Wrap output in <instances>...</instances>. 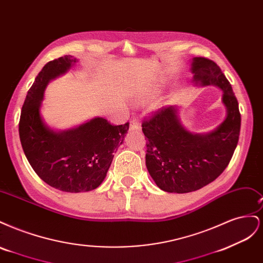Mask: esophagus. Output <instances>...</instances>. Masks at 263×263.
Segmentation results:
<instances>
[{"mask_svg": "<svg viewBox=\"0 0 263 263\" xmlns=\"http://www.w3.org/2000/svg\"><path fill=\"white\" fill-rule=\"evenodd\" d=\"M129 129H140V124L137 121V119H132L130 125H129Z\"/></svg>", "mask_w": 263, "mask_h": 263, "instance_id": "1", "label": "esophagus"}]
</instances>
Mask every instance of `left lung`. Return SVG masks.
Here are the masks:
<instances>
[{
	"instance_id": "1",
	"label": "left lung",
	"mask_w": 263,
	"mask_h": 263,
	"mask_svg": "<svg viewBox=\"0 0 263 263\" xmlns=\"http://www.w3.org/2000/svg\"><path fill=\"white\" fill-rule=\"evenodd\" d=\"M192 72L196 82L222 90L227 117L206 135L187 132L173 106H163L144 118L147 169L156 184L170 193L193 192L217 179L232 160L239 139V106L220 68L211 59L195 57Z\"/></svg>"
}]
</instances>
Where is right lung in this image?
<instances>
[{
    "mask_svg": "<svg viewBox=\"0 0 263 263\" xmlns=\"http://www.w3.org/2000/svg\"><path fill=\"white\" fill-rule=\"evenodd\" d=\"M76 61L73 55L66 54L47 63L27 92L18 124L24 154L37 176L70 193L87 192L101 184L129 128L128 122L113 125L100 117L63 133L46 127L39 114L45 87Z\"/></svg>",
    "mask_w": 263,
    "mask_h": 263,
    "instance_id": "1",
    "label": "right lung"
}]
</instances>
